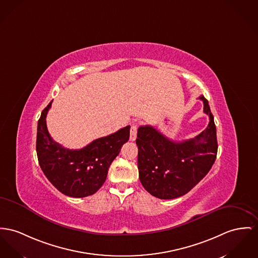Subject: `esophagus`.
Returning a JSON list of instances; mask_svg holds the SVG:
<instances>
[{
  "label": "esophagus",
  "instance_id": "1",
  "mask_svg": "<svg viewBox=\"0 0 258 258\" xmlns=\"http://www.w3.org/2000/svg\"><path fill=\"white\" fill-rule=\"evenodd\" d=\"M137 124H133L131 126V130H130V141L133 142V141L136 140V138H137Z\"/></svg>",
  "mask_w": 258,
  "mask_h": 258
}]
</instances>
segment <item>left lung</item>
Masks as SVG:
<instances>
[{
    "instance_id": "8db88e82",
    "label": "left lung",
    "mask_w": 258,
    "mask_h": 258,
    "mask_svg": "<svg viewBox=\"0 0 258 258\" xmlns=\"http://www.w3.org/2000/svg\"><path fill=\"white\" fill-rule=\"evenodd\" d=\"M204 111L209 123L200 135L183 142L165 137L146 125L138 129V169L143 187L160 200L186 195L210 170L217 155L216 127L204 96Z\"/></svg>"
}]
</instances>
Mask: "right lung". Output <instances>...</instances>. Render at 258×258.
<instances>
[{"label":"right lung","mask_w":258,"mask_h":258,"mask_svg":"<svg viewBox=\"0 0 258 258\" xmlns=\"http://www.w3.org/2000/svg\"><path fill=\"white\" fill-rule=\"evenodd\" d=\"M52 102L38 120L36 152L45 176L60 192L72 198L95 194L105 182L108 168L130 136V126L99 138L80 150H69L50 136L46 117Z\"/></svg>","instance_id":"obj_1"}]
</instances>
